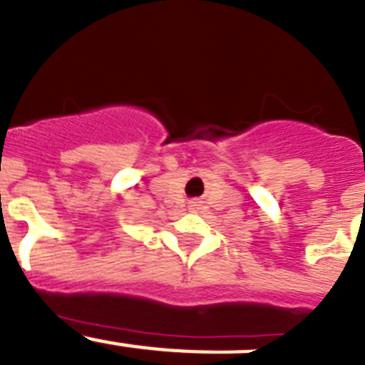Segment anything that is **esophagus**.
<instances>
[{"mask_svg": "<svg viewBox=\"0 0 365 365\" xmlns=\"http://www.w3.org/2000/svg\"><path fill=\"white\" fill-rule=\"evenodd\" d=\"M190 206H192V208H193V206H197V202H190Z\"/></svg>", "mask_w": 365, "mask_h": 365, "instance_id": "obj_1", "label": "esophagus"}]
</instances>
